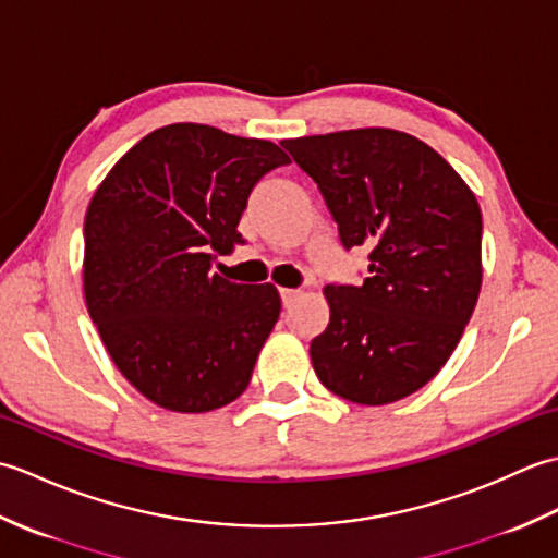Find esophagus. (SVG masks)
Masks as SVG:
<instances>
[{"mask_svg":"<svg viewBox=\"0 0 558 558\" xmlns=\"http://www.w3.org/2000/svg\"><path fill=\"white\" fill-rule=\"evenodd\" d=\"M300 298V290H290V288H280V300L286 306H290L294 300Z\"/></svg>","mask_w":558,"mask_h":558,"instance_id":"obj_1","label":"esophagus"}]
</instances>
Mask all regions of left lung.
Wrapping results in <instances>:
<instances>
[{"mask_svg": "<svg viewBox=\"0 0 558 558\" xmlns=\"http://www.w3.org/2000/svg\"><path fill=\"white\" fill-rule=\"evenodd\" d=\"M322 189L348 248L369 246L360 288L326 286L312 364L330 393L388 405L441 372L482 288V213L448 160L398 129L286 138Z\"/></svg>", "mask_w": 558, "mask_h": 558, "instance_id": "8db88e82", "label": "left lung"}]
</instances>
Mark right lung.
<instances>
[{"mask_svg": "<svg viewBox=\"0 0 558 558\" xmlns=\"http://www.w3.org/2000/svg\"><path fill=\"white\" fill-rule=\"evenodd\" d=\"M286 150L194 122L129 148L83 222V294L105 350L141 396L172 412L240 398L280 316L276 286H234L213 254L244 244L246 198Z\"/></svg>", "mask_w": 558, "mask_h": 558, "instance_id": "1", "label": "right lung"}]
</instances>
